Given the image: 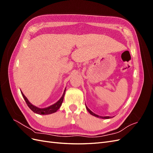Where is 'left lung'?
Returning a JSON list of instances; mask_svg holds the SVG:
<instances>
[{
  "label": "left lung",
  "mask_w": 153,
  "mask_h": 153,
  "mask_svg": "<svg viewBox=\"0 0 153 153\" xmlns=\"http://www.w3.org/2000/svg\"><path fill=\"white\" fill-rule=\"evenodd\" d=\"M85 106H86V108H87V111L88 112H89L91 115H94V116H95V117H100V118H101V119H110V118H111V117H110V116H105V117H102V116H100V115H97V114H95L94 113H93L92 112V111L87 107V106L85 105Z\"/></svg>",
  "instance_id": "8db88e82"
}]
</instances>
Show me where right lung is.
<instances>
[{
	"label": "right lung",
	"mask_w": 153,
	"mask_h": 153,
	"mask_svg": "<svg viewBox=\"0 0 153 153\" xmlns=\"http://www.w3.org/2000/svg\"><path fill=\"white\" fill-rule=\"evenodd\" d=\"M65 92H66V89H65V90H64V93H63L62 97H61V98H60V100L57 101V102L54 103L52 105L48 106V107L44 108H38V107H37V106H36L33 105L32 104H31L29 102V101L28 100V99H27L26 97L25 96V95L23 94V92H21V93H22V96L24 97V100L25 101L27 105H28V106H29V107L30 108V109L32 111H33V112L34 113H36V114H40V115H48V114H53L54 112H56L58 110V109L60 107H61V105L62 103L63 100H64V94H65Z\"/></svg>",
	"instance_id": "1"
}]
</instances>
